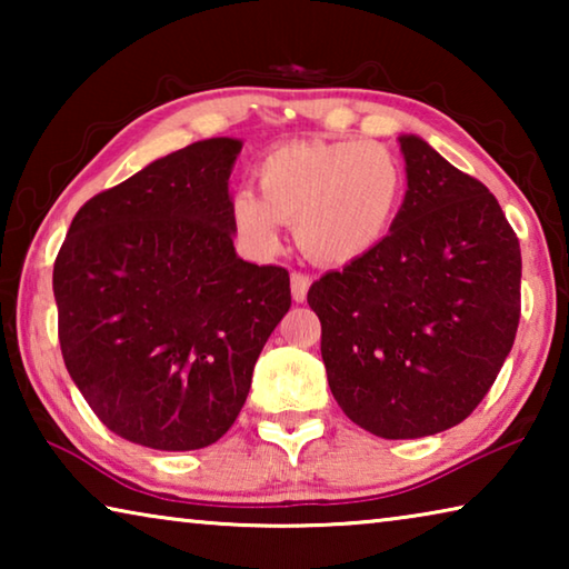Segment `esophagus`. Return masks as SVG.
Here are the masks:
<instances>
[{
    "label": "esophagus",
    "mask_w": 569,
    "mask_h": 569,
    "mask_svg": "<svg viewBox=\"0 0 569 569\" xmlns=\"http://www.w3.org/2000/svg\"><path fill=\"white\" fill-rule=\"evenodd\" d=\"M308 286H311V276H306L301 271H293L291 273V293H293V301H306V293H308Z\"/></svg>",
    "instance_id": "1"
}]
</instances>
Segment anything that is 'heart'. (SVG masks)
I'll list each match as a JSON object with an SVG mask.
<instances>
[{"mask_svg":"<svg viewBox=\"0 0 569 569\" xmlns=\"http://www.w3.org/2000/svg\"><path fill=\"white\" fill-rule=\"evenodd\" d=\"M258 196L238 190L230 218L243 240L271 253L281 223L319 263L361 261L389 236L407 176L387 146L369 140H306L268 152L256 168Z\"/></svg>","mask_w":569,"mask_h":569,"instance_id":"1","label":"heart"}]
</instances>
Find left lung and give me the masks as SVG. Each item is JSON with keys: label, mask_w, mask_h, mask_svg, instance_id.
<instances>
[{"label": "left lung", "mask_w": 569, "mask_h": 569, "mask_svg": "<svg viewBox=\"0 0 569 569\" xmlns=\"http://www.w3.org/2000/svg\"><path fill=\"white\" fill-rule=\"evenodd\" d=\"M409 190L389 236L321 276L308 306L346 417L381 439L457 427L492 389L519 326L522 253L485 182L401 134Z\"/></svg>", "instance_id": "1"}]
</instances>
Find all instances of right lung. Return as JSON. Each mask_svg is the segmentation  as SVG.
I'll list each match as a JSON object with an SVG mask.
<instances>
[{"instance_id":"right-lung-1","label":"right lung","mask_w":569,"mask_h":569,"mask_svg":"<svg viewBox=\"0 0 569 569\" xmlns=\"http://www.w3.org/2000/svg\"><path fill=\"white\" fill-rule=\"evenodd\" d=\"M240 142H192L90 198L57 253L67 371L114 435L188 451L243 409L253 366L291 308L281 266L236 256L228 178Z\"/></svg>"}]
</instances>
